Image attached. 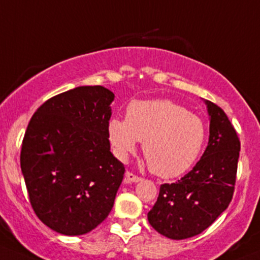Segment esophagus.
Segmentation results:
<instances>
[{"instance_id":"obj_1","label":"esophagus","mask_w":260,"mask_h":260,"mask_svg":"<svg viewBox=\"0 0 260 260\" xmlns=\"http://www.w3.org/2000/svg\"><path fill=\"white\" fill-rule=\"evenodd\" d=\"M142 179L140 178V176L135 175V174L129 173V171H127L125 173V176H124V183L125 184H131V183H138V181H141Z\"/></svg>"}]
</instances>
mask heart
Instances as JSON below:
<instances>
[{
    "label": "heart",
    "instance_id": "obj_1",
    "mask_svg": "<svg viewBox=\"0 0 260 260\" xmlns=\"http://www.w3.org/2000/svg\"><path fill=\"white\" fill-rule=\"evenodd\" d=\"M200 117L170 100H137L128 105L127 119L112 118L108 138L120 160L135 152L140 141L153 174L175 178L188 171L206 142Z\"/></svg>",
    "mask_w": 260,
    "mask_h": 260
}]
</instances>
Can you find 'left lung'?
I'll return each instance as SVG.
<instances>
[{
    "instance_id": "8db88e82",
    "label": "left lung",
    "mask_w": 260,
    "mask_h": 260,
    "mask_svg": "<svg viewBox=\"0 0 260 260\" xmlns=\"http://www.w3.org/2000/svg\"><path fill=\"white\" fill-rule=\"evenodd\" d=\"M203 102L210 117L207 147L180 180L160 186L157 201L147 213L150 225L173 240L205 231L233 200L240 141L225 112L208 100Z\"/></svg>"
}]
</instances>
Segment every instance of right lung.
<instances>
[{
	"instance_id": "right-lung-1",
	"label": "right lung",
	"mask_w": 260,
	"mask_h": 260,
	"mask_svg": "<svg viewBox=\"0 0 260 260\" xmlns=\"http://www.w3.org/2000/svg\"><path fill=\"white\" fill-rule=\"evenodd\" d=\"M114 98L104 86L75 87L47 100L30 119L21 173L32 210L55 233L84 235L112 211L124 175L108 138Z\"/></svg>"
}]
</instances>
